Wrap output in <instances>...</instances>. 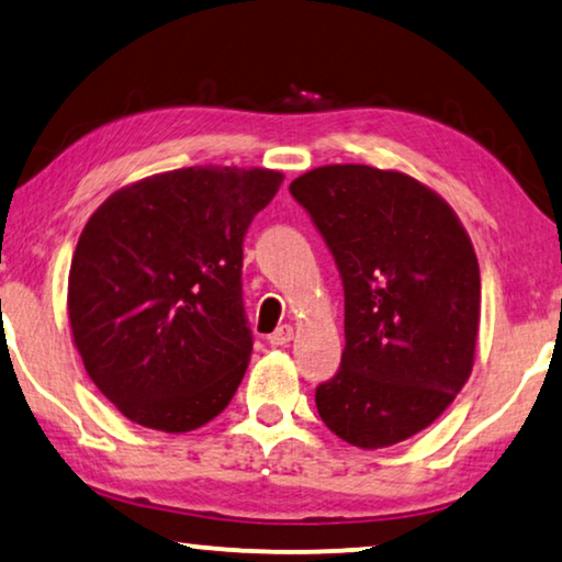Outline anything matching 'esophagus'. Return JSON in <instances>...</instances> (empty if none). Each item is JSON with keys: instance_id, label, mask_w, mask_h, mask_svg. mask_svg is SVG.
<instances>
[{"instance_id": "esophagus-1", "label": "esophagus", "mask_w": 562, "mask_h": 562, "mask_svg": "<svg viewBox=\"0 0 562 562\" xmlns=\"http://www.w3.org/2000/svg\"><path fill=\"white\" fill-rule=\"evenodd\" d=\"M291 339H293V326L283 324L269 336V344H271V347H283V344H289Z\"/></svg>"}]
</instances>
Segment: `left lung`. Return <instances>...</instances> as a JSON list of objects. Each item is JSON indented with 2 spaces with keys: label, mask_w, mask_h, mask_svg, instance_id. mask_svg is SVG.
Listing matches in <instances>:
<instances>
[{
  "label": "left lung",
  "mask_w": 562,
  "mask_h": 562,
  "mask_svg": "<svg viewBox=\"0 0 562 562\" xmlns=\"http://www.w3.org/2000/svg\"><path fill=\"white\" fill-rule=\"evenodd\" d=\"M291 195L311 213L344 281L341 369L318 417L359 450L427 429L468 382L480 334V266L442 195L402 170L322 166Z\"/></svg>",
  "instance_id": "left-lung-1"
}]
</instances>
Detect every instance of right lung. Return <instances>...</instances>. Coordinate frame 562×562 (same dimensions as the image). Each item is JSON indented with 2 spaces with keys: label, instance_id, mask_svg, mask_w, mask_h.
Wrapping results in <instances>:
<instances>
[{
  "label": "right lung",
  "instance_id": "right-lung-1",
  "mask_svg": "<svg viewBox=\"0 0 562 562\" xmlns=\"http://www.w3.org/2000/svg\"><path fill=\"white\" fill-rule=\"evenodd\" d=\"M283 172L193 166L105 198L77 240L67 316L94 386L135 425L183 435L228 407L251 361L244 236Z\"/></svg>",
  "mask_w": 562,
  "mask_h": 562
}]
</instances>
